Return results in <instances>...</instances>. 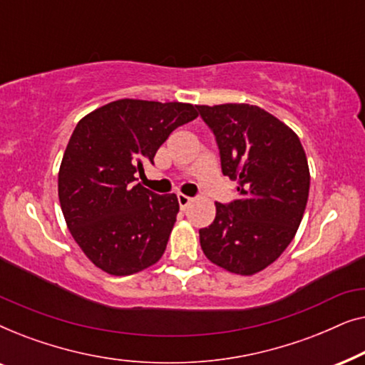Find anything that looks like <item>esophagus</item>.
Listing matches in <instances>:
<instances>
[{"mask_svg": "<svg viewBox=\"0 0 365 365\" xmlns=\"http://www.w3.org/2000/svg\"><path fill=\"white\" fill-rule=\"evenodd\" d=\"M178 202H179V207H181L182 211H184V209H186L189 204L192 202V199L189 197V196H186V194H178Z\"/></svg>", "mask_w": 365, "mask_h": 365, "instance_id": "esophagus-1", "label": "esophagus"}]
</instances>
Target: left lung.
<instances>
[{"label": "left lung", "instance_id": "left-lung-1", "mask_svg": "<svg viewBox=\"0 0 365 365\" xmlns=\"http://www.w3.org/2000/svg\"><path fill=\"white\" fill-rule=\"evenodd\" d=\"M216 138L224 176L237 199L216 202L211 226L199 229L209 261L252 276L272 264L296 236L309 197L307 158L297 134L251 104L196 106Z\"/></svg>", "mask_w": 365, "mask_h": 365}]
</instances>
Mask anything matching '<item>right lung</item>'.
<instances>
[{
    "label": "right lung",
    "mask_w": 365,
    "mask_h": 365,
    "mask_svg": "<svg viewBox=\"0 0 365 365\" xmlns=\"http://www.w3.org/2000/svg\"><path fill=\"white\" fill-rule=\"evenodd\" d=\"M197 118L196 106L119 99L76 124L64 151L58 194L69 232L94 266L129 276L166 251L179 202L136 184L174 129Z\"/></svg>",
    "instance_id": "add662e5"
}]
</instances>
